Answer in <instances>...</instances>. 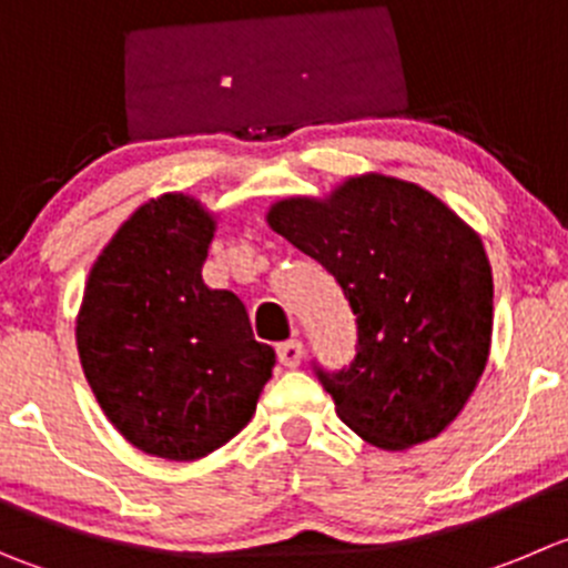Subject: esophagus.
<instances>
[{"label": "esophagus", "mask_w": 568, "mask_h": 568, "mask_svg": "<svg viewBox=\"0 0 568 568\" xmlns=\"http://www.w3.org/2000/svg\"><path fill=\"white\" fill-rule=\"evenodd\" d=\"M275 356L284 368H295L301 365V356H304V345L298 339H287V343H278L275 345Z\"/></svg>", "instance_id": "34e87169"}]
</instances>
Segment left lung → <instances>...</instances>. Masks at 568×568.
<instances>
[{"label": "left lung", "mask_w": 568, "mask_h": 568, "mask_svg": "<svg viewBox=\"0 0 568 568\" xmlns=\"http://www.w3.org/2000/svg\"><path fill=\"white\" fill-rule=\"evenodd\" d=\"M275 234L321 262L356 317V354L315 374L339 420L379 449L440 435L485 371L494 275L483 240L446 203L387 175L270 209Z\"/></svg>", "instance_id": "left-lung-1"}]
</instances>
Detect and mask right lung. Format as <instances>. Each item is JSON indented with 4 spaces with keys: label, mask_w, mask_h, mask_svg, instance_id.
Here are the masks:
<instances>
[{
    "label": "right lung",
    "mask_w": 568,
    "mask_h": 568,
    "mask_svg": "<svg viewBox=\"0 0 568 568\" xmlns=\"http://www.w3.org/2000/svg\"><path fill=\"white\" fill-rule=\"evenodd\" d=\"M214 220L186 194L131 214L89 273L78 315L83 374L128 443L164 460L212 455L251 420L275 351L245 304L203 284Z\"/></svg>",
    "instance_id": "1"
}]
</instances>
